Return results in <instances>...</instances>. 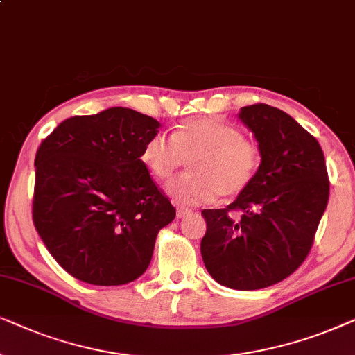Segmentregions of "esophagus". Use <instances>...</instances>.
I'll return each mask as SVG.
<instances>
[{"label":"esophagus","instance_id":"1","mask_svg":"<svg viewBox=\"0 0 355 355\" xmlns=\"http://www.w3.org/2000/svg\"><path fill=\"white\" fill-rule=\"evenodd\" d=\"M188 214H191V209H187V207H182V206L177 207V217H178V219H182V217H185Z\"/></svg>","mask_w":355,"mask_h":355}]
</instances>
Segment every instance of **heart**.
Listing matches in <instances>:
<instances>
[{
	"label": "heart",
	"instance_id": "obj_1",
	"mask_svg": "<svg viewBox=\"0 0 355 355\" xmlns=\"http://www.w3.org/2000/svg\"><path fill=\"white\" fill-rule=\"evenodd\" d=\"M141 160L157 180H168L191 160V172L170 182L167 191L175 201L196 206L247 190L259 170L261 153L237 126L200 116L183 123L173 138L162 131L150 136Z\"/></svg>",
	"mask_w": 355,
	"mask_h": 355
}]
</instances>
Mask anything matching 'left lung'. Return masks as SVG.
I'll return each mask as SVG.
<instances>
[{"label": "left lung", "instance_id": "obj_1", "mask_svg": "<svg viewBox=\"0 0 355 355\" xmlns=\"http://www.w3.org/2000/svg\"><path fill=\"white\" fill-rule=\"evenodd\" d=\"M239 118L257 138L261 164L237 200L201 212V257L219 284L254 291L286 279L309 257L329 180L318 141L286 112L254 103L242 107Z\"/></svg>", "mask_w": 355, "mask_h": 355}]
</instances>
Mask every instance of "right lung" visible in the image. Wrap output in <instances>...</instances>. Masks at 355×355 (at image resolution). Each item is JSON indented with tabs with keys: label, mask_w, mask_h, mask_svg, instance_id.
<instances>
[{
	"label": "right lung",
	"mask_w": 355,
	"mask_h": 355,
	"mask_svg": "<svg viewBox=\"0 0 355 355\" xmlns=\"http://www.w3.org/2000/svg\"><path fill=\"white\" fill-rule=\"evenodd\" d=\"M153 116L125 107L71 116L35 155L32 219L61 268L94 286L138 279L175 207L141 160L159 133Z\"/></svg>",
	"instance_id": "1"
}]
</instances>
